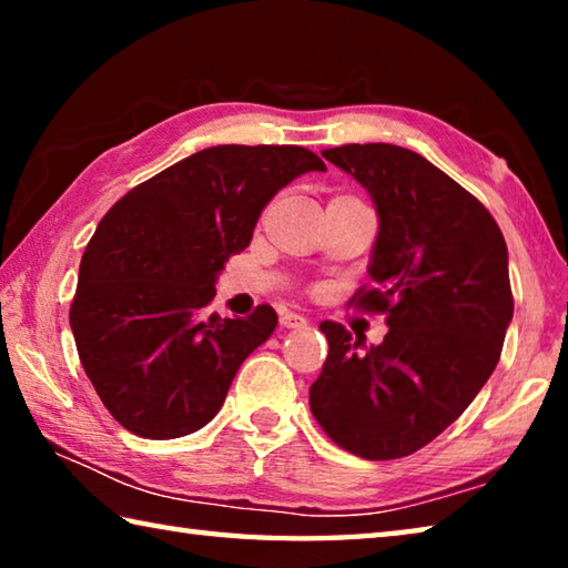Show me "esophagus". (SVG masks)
Segmentation results:
<instances>
[{"mask_svg": "<svg viewBox=\"0 0 568 568\" xmlns=\"http://www.w3.org/2000/svg\"><path fill=\"white\" fill-rule=\"evenodd\" d=\"M281 325L283 328H305L307 325V318H303V315L297 313H281Z\"/></svg>", "mask_w": 568, "mask_h": 568, "instance_id": "34e87169", "label": "esophagus"}]
</instances>
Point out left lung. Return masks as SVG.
<instances>
[{"instance_id":"8db88e82","label":"left lung","mask_w":568,"mask_h":568,"mask_svg":"<svg viewBox=\"0 0 568 568\" xmlns=\"http://www.w3.org/2000/svg\"><path fill=\"white\" fill-rule=\"evenodd\" d=\"M378 213L368 275L353 295L386 313L381 345L323 321L328 358L311 410L341 448L368 460L416 454L491 378L514 318L508 250L491 213L418 152L371 142L323 150Z\"/></svg>"}]
</instances>
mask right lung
<instances>
[{
	"mask_svg": "<svg viewBox=\"0 0 568 568\" xmlns=\"http://www.w3.org/2000/svg\"><path fill=\"white\" fill-rule=\"evenodd\" d=\"M295 145H217L132 187L84 250L70 307L82 368L114 420L142 438L195 434L225 403L277 315H207L227 257L253 240L263 207L305 172Z\"/></svg>",
	"mask_w": 568,
	"mask_h": 568,
	"instance_id": "1",
	"label": "right lung"
}]
</instances>
